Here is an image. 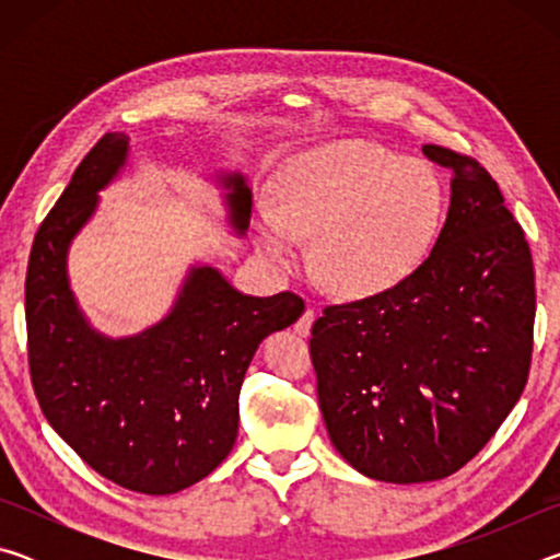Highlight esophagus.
<instances>
[{
	"mask_svg": "<svg viewBox=\"0 0 560 560\" xmlns=\"http://www.w3.org/2000/svg\"><path fill=\"white\" fill-rule=\"evenodd\" d=\"M314 308H311V306H306V308H303V314L299 316V320H296V326H293V328H296V334L299 336H308V330H311V324H314Z\"/></svg>",
	"mask_w": 560,
	"mask_h": 560,
	"instance_id": "obj_1",
	"label": "esophagus"
}]
</instances>
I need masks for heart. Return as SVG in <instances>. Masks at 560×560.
I'll return each instance as SVG.
<instances>
[{"mask_svg":"<svg viewBox=\"0 0 560 560\" xmlns=\"http://www.w3.org/2000/svg\"><path fill=\"white\" fill-rule=\"evenodd\" d=\"M444 195L438 175L371 140L343 138L306 150L281 170L277 207H261L257 242L293 267L316 234V264L330 289L365 296L420 267L438 236Z\"/></svg>","mask_w":560,"mask_h":560,"instance_id":"heart-1","label":"heart"}]
</instances>
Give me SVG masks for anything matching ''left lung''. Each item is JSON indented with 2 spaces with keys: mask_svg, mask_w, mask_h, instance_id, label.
I'll list each match as a JSON object with an SVG mask.
<instances>
[{
  "mask_svg": "<svg viewBox=\"0 0 560 560\" xmlns=\"http://www.w3.org/2000/svg\"><path fill=\"white\" fill-rule=\"evenodd\" d=\"M422 153L452 173L428 259L375 296L326 306L308 340L330 442L393 485L438 481L477 457L524 393L534 353L524 230L477 160Z\"/></svg>",
  "mask_w": 560,
  "mask_h": 560,
  "instance_id": "left-lung-1",
  "label": "left lung"
}]
</instances>
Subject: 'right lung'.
I'll list each match as a JSON object with an SVG mask.
<instances>
[{
  "label": "right lung",
  "instance_id": "1",
  "mask_svg": "<svg viewBox=\"0 0 560 560\" xmlns=\"http://www.w3.org/2000/svg\"><path fill=\"white\" fill-rule=\"evenodd\" d=\"M126 155L128 138L106 132L36 232L24 283L26 348L36 400L59 438L113 485L160 497L192 487L232 452L254 350L303 314V299L244 296L200 267L145 334L110 340L91 330L71 296L66 252ZM226 187L242 234L252 192L240 175Z\"/></svg>",
  "mask_w": 560,
  "mask_h": 560
}]
</instances>
